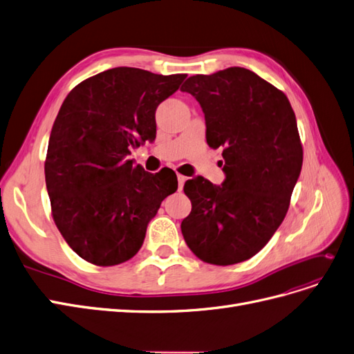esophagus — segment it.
<instances>
[{
	"instance_id": "esophagus-1",
	"label": "esophagus",
	"mask_w": 354,
	"mask_h": 354,
	"mask_svg": "<svg viewBox=\"0 0 354 354\" xmlns=\"http://www.w3.org/2000/svg\"><path fill=\"white\" fill-rule=\"evenodd\" d=\"M177 180H178V190H181V189H183V186H185L186 177H185V176H181V174H178V176H177Z\"/></svg>"
}]
</instances>
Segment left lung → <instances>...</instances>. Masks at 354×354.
<instances>
[{
  "mask_svg": "<svg viewBox=\"0 0 354 354\" xmlns=\"http://www.w3.org/2000/svg\"><path fill=\"white\" fill-rule=\"evenodd\" d=\"M181 91L199 102L207 143L223 149L221 186L185 183L192 211L181 233L198 259L229 266L254 257L281 226L301 173L303 146L286 95L245 68L194 75Z\"/></svg>",
  "mask_w": 354,
  "mask_h": 354,
  "instance_id": "left-lung-1",
  "label": "left lung"
}]
</instances>
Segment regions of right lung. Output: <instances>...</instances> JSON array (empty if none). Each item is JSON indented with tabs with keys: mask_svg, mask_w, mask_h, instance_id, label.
Wrapping results in <instances>:
<instances>
[{
	"mask_svg": "<svg viewBox=\"0 0 354 354\" xmlns=\"http://www.w3.org/2000/svg\"><path fill=\"white\" fill-rule=\"evenodd\" d=\"M185 73L113 68L78 84L51 128L46 185L62 236L95 266L121 264L142 248L147 224L177 177L134 165L131 149L156 137L155 112Z\"/></svg>",
	"mask_w": 354,
	"mask_h": 354,
	"instance_id": "add662e5",
	"label": "right lung"
}]
</instances>
